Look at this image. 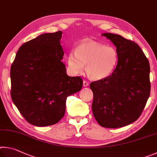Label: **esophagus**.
Returning <instances> with one entry per match:
<instances>
[{
    "label": "esophagus",
    "instance_id": "obj_1",
    "mask_svg": "<svg viewBox=\"0 0 157 157\" xmlns=\"http://www.w3.org/2000/svg\"><path fill=\"white\" fill-rule=\"evenodd\" d=\"M89 84H90V83L89 82H87V81H83V86L84 87H87L89 86Z\"/></svg>",
    "mask_w": 157,
    "mask_h": 157
}]
</instances>
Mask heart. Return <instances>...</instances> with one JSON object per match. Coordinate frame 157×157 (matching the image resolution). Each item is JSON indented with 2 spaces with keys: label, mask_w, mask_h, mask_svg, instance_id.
Returning <instances> with one entry per match:
<instances>
[{
  "label": "heart",
  "mask_w": 157,
  "mask_h": 157,
  "mask_svg": "<svg viewBox=\"0 0 157 157\" xmlns=\"http://www.w3.org/2000/svg\"><path fill=\"white\" fill-rule=\"evenodd\" d=\"M118 63L116 49L94 40H86L76 47L74 53L67 56L68 69L72 74H81L86 66L90 78L101 80L113 72Z\"/></svg>",
  "instance_id": "1"
}]
</instances>
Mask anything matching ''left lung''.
I'll return each instance as SVG.
<instances>
[{
  "label": "left lung",
  "mask_w": 157,
  "mask_h": 157,
  "mask_svg": "<svg viewBox=\"0 0 157 157\" xmlns=\"http://www.w3.org/2000/svg\"><path fill=\"white\" fill-rule=\"evenodd\" d=\"M102 36L116 46L118 63L105 78L90 83L94 98L92 109L98 124L118 128L139 119L150 97V63L136 43L118 34Z\"/></svg>",
  "instance_id": "left-lung-1"
}]
</instances>
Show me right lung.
Returning a JSON list of instances; mask_svg holds the SVG:
<instances>
[{
    "instance_id": "obj_1",
    "label": "right lung",
    "mask_w": 157,
    "mask_h": 157,
    "mask_svg": "<svg viewBox=\"0 0 157 157\" xmlns=\"http://www.w3.org/2000/svg\"><path fill=\"white\" fill-rule=\"evenodd\" d=\"M62 32L43 34L25 43L11 66V97L25 119L38 127L64 117L68 96L83 86L80 76L66 74L61 62Z\"/></svg>"
}]
</instances>
